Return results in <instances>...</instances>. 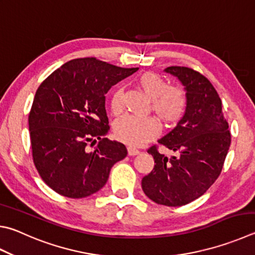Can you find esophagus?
<instances>
[{"mask_svg":"<svg viewBox=\"0 0 255 255\" xmlns=\"http://www.w3.org/2000/svg\"><path fill=\"white\" fill-rule=\"evenodd\" d=\"M139 152H140V151L138 150V149H136V148L130 147V146L128 147V155H129V156H136V155L139 154Z\"/></svg>","mask_w":255,"mask_h":255,"instance_id":"esophagus-1","label":"esophagus"}]
</instances>
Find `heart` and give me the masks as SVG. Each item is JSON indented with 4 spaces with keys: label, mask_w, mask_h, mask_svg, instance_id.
I'll use <instances>...</instances> for the list:
<instances>
[{
    "label": "heart",
    "mask_w": 255,
    "mask_h": 255,
    "mask_svg": "<svg viewBox=\"0 0 255 255\" xmlns=\"http://www.w3.org/2000/svg\"><path fill=\"white\" fill-rule=\"evenodd\" d=\"M138 85L151 99V109L165 124H175L183 117L187 108L186 94L168 82L158 73L146 72L138 78ZM124 90L117 87L110 99L113 114L120 115L124 109ZM115 135L120 141L130 146H140L156 137L159 124L152 117L125 116L115 123Z\"/></svg>",
    "instance_id": "obj_1"
}]
</instances>
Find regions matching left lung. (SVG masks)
I'll list each match as a JSON object with an SVG mask.
<instances>
[{"label":"left lung","mask_w":255,"mask_h":255,"mask_svg":"<svg viewBox=\"0 0 255 255\" xmlns=\"http://www.w3.org/2000/svg\"><path fill=\"white\" fill-rule=\"evenodd\" d=\"M182 82L187 108L177 126L158 140L175 151L168 158L154 145L151 172L141 180L143 193L157 204L182 206L202 196L219 177L231 145L229 124L222 101L210 80L186 67H168Z\"/></svg>","instance_id":"8db88e82"}]
</instances>
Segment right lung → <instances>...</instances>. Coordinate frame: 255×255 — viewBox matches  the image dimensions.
Returning a JSON list of instances; mask_svg holds the SVG:
<instances>
[{
  "instance_id": "right-lung-1",
  "label": "right lung",
  "mask_w": 255,
  "mask_h": 255,
  "mask_svg": "<svg viewBox=\"0 0 255 255\" xmlns=\"http://www.w3.org/2000/svg\"><path fill=\"white\" fill-rule=\"evenodd\" d=\"M137 70L80 58L41 83L29 114L32 156L54 192L70 198L89 196L105 186L113 166L127 156L124 143L106 138L110 127L105 95Z\"/></svg>"
}]
</instances>
